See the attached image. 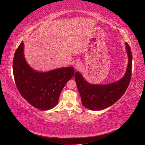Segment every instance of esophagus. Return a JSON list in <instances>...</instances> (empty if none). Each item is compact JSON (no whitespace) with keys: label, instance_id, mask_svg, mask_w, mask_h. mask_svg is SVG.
<instances>
[{"label":"esophagus","instance_id":"esophagus-1","mask_svg":"<svg viewBox=\"0 0 145 145\" xmlns=\"http://www.w3.org/2000/svg\"><path fill=\"white\" fill-rule=\"evenodd\" d=\"M81 67H82L81 63L79 62V61H77L76 63L74 64V68L76 69H79Z\"/></svg>","mask_w":145,"mask_h":145}]
</instances>
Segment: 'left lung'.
<instances>
[{"label": "left lung", "mask_w": 145, "mask_h": 145, "mask_svg": "<svg viewBox=\"0 0 145 145\" xmlns=\"http://www.w3.org/2000/svg\"><path fill=\"white\" fill-rule=\"evenodd\" d=\"M125 45L128 63L120 80L107 85H94L85 80L80 72H76L74 77L83 106L93 111L102 110L115 103L125 94L131 80L133 60L130 46L127 42Z\"/></svg>", "instance_id": "obj_1"}]
</instances>
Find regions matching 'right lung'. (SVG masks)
I'll return each instance as SVG.
<instances>
[{"mask_svg":"<svg viewBox=\"0 0 145 145\" xmlns=\"http://www.w3.org/2000/svg\"><path fill=\"white\" fill-rule=\"evenodd\" d=\"M24 48L22 42L13 59V74L17 89L34 107L49 110L57 105L61 91L74 76V68H60L48 72L35 71L25 60Z\"/></svg>","mask_w":145,"mask_h":145,"instance_id":"right-lung-1","label":"right lung"}]
</instances>
